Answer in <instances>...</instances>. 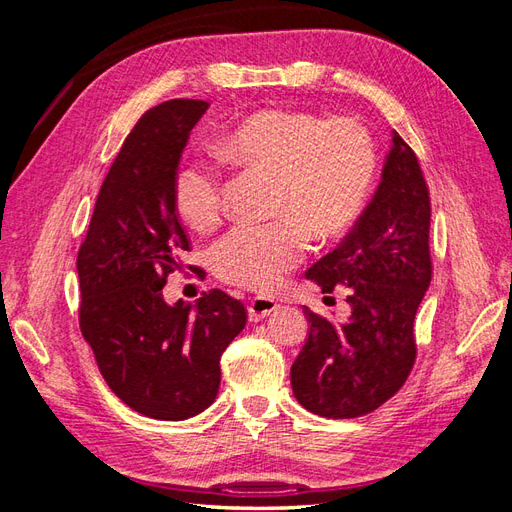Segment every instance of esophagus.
Masks as SVG:
<instances>
[{"label": "esophagus", "instance_id": "34e87169", "mask_svg": "<svg viewBox=\"0 0 512 512\" xmlns=\"http://www.w3.org/2000/svg\"><path fill=\"white\" fill-rule=\"evenodd\" d=\"M277 307H280V303H275L273 299L254 297V299L250 301V305H247V316H250L252 322H258V320H262V318H267L269 314H273Z\"/></svg>", "mask_w": 512, "mask_h": 512}]
</instances>
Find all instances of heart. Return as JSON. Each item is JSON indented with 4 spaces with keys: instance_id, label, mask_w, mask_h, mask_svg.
<instances>
[{
    "instance_id": "obj_1",
    "label": "heart",
    "mask_w": 512,
    "mask_h": 512,
    "mask_svg": "<svg viewBox=\"0 0 512 512\" xmlns=\"http://www.w3.org/2000/svg\"><path fill=\"white\" fill-rule=\"evenodd\" d=\"M222 162L273 179L271 215L262 228H232L211 247L220 280L269 290L305 254V235L327 243L352 228L376 177V147L354 119L327 121L307 111H262L243 119L215 149ZM175 209L194 230L218 224L224 183L218 170L190 162L175 177Z\"/></svg>"
}]
</instances>
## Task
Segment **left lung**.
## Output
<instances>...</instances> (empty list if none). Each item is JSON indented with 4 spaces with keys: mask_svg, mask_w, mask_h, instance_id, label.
<instances>
[{
    "mask_svg": "<svg viewBox=\"0 0 512 512\" xmlns=\"http://www.w3.org/2000/svg\"><path fill=\"white\" fill-rule=\"evenodd\" d=\"M431 203L421 164L393 132L382 181L346 239L305 273L333 292L348 284L350 318L331 322L305 307L307 342L290 369L292 393L318 416L374 412L408 380L414 318L431 282Z\"/></svg>",
    "mask_w": 512,
    "mask_h": 512,
    "instance_id": "1",
    "label": "left lung"
}]
</instances>
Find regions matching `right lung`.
I'll list each match as a JSON object with an SVG mask.
<instances>
[{
    "label": "right lung",
    "instance_id": "add662e5",
    "mask_svg": "<svg viewBox=\"0 0 512 512\" xmlns=\"http://www.w3.org/2000/svg\"><path fill=\"white\" fill-rule=\"evenodd\" d=\"M205 100H168L136 121L100 188L81 243L79 322L100 374L134 412L183 421L213 404L220 359L247 320L241 301L205 292L168 305L162 288L190 239L175 209V177Z\"/></svg>",
    "mask_w": 512,
    "mask_h": 512
}]
</instances>
